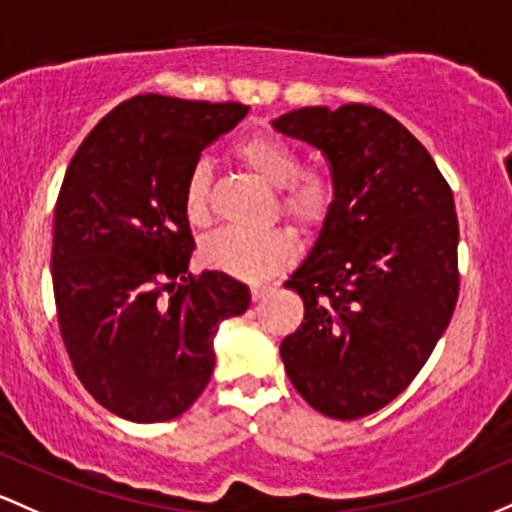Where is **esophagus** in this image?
<instances>
[{"instance_id":"obj_1","label":"esophagus","mask_w":512,"mask_h":512,"mask_svg":"<svg viewBox=\"0 0 512 512\" xmlns=\"http://www.w3.org/2000/svg\"><path fill=\"white\" fill-rule=\"evenodd\" d=\"M271 290H273V287H268V285H251V300H254V302L263 300V297H266Z\"/></svg>"}]
</instances>
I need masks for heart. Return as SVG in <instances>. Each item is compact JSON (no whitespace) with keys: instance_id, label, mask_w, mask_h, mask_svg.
I'll return each mask as SVG.
<instances>
[{"instance_id":"obj_1","label":"heart","mask_w":512,"mask_h":512,"mask_svg":"<svg viewBox=\"0 0 512 512\" xmlns=\"http://www.w3.org/2000/svg\"><path fill=\"white\" fill-rule=\"evenodd\" d=\"M234 152L251 174L271 188H280L278 208L302 232H317L326 225L336 208V181L324 169H302V152L295 142L280 132L261 130L244 137ZM183 210L191 225H208L210 169L205 162L195 164L188 174ZM292 256L295 239L287 229H268L261 234L222 229L203 244V261L210 268L249 283L271 278L292 261Z\"/></svg>"}]
</instances>
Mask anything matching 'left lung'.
<instances>
[{"label": "left lung", "mask_w": 512, "mask_h": 512, "mask_svg": "<svg viewBox=\"0 0 512 512\" xmlns=\"http://www.w3.org/2000/svg\"><path fill=\"white\" fill-rule=\"evenodd\" d=\"M331 164L336 208L285 287L304 321L280 343L292 387L338 421L380 411L421 372L459 295L455 200L428 149L365 103L273 120Z\"/></svg>", "instance_id": "8db88e82"}]
</instances>
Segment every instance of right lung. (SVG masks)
I'll return each mask as SVG.
<instances>
[{
  "label": "right lung",
  "mask_w": 512,
  "mask_h": 512,
  "mask_svg": "<svg viewBox=\"0 0 512 512\" xmlns=\"http://www.w3.org/2000/svg\"><path fill=\"white\" fill-rule=\"evenodd\" d=\"M244 103L142 94L113 108L67 166L55 205L53 290L84 389L132 423L181 416L208 387L222 319L249 309L227 273L188 271L183 188Z\"/></svg>",
  "instance_id": "add662e5"
}]
</instances>
